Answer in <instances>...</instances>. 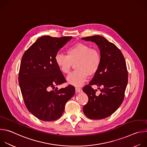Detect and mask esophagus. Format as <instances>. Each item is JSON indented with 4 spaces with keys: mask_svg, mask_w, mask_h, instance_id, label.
<instances>
[{
    "mask_svg": "<svg viewBox=\"0 0 147 147\" xmlns=\"http://www.w3.org/2000/svg\"><path fill=\"white\" fill-rule=\"evenodd\" d=\"M75 89H76V91L77 92H81L82 91V89L80 88H79V87H76Z\"/></svg>",
    "mask_w": 147,
    "mask_h": 147,
    "instance_id": "obj_1",
    "label": "esophagus"
}]
</instances>
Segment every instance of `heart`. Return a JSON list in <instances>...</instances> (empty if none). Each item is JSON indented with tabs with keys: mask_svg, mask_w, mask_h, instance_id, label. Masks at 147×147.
Instances as JSON below:
<instances>
[{
	"mask_svg": "<svg viewBox=\"0 0 147 147\" xmlns=\"http://www.w3.org/2000/svg\"><path fill=\"white\" fill-rule=\"evenodd\" d=\"M67 55L57 53L55 61L59 70L64 74L69 73L73 63H75L76 71L67 77L69 84L74 86H81L84 82L88 76L94 75L98 70L101 58L99 52L86 44L77 43L68 48Z\"/></svg>",
	"mask_w": 147,
	"mask_h": 147,
	"instance_id": "1",
	"label": "heart"
}]
</instances>
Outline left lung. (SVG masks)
<instances>
[{
  "label": "left lung",
  "instance_id": "left-lung-1",
  "mask_svg": "<svg viewBox=\"0 0 147 147\" xmlns=\"http://www.w3.org/2000/svg\"><path fill=\"white\" fill-rule=\"evenodd\" d=\"M81 39L95 42L101 58L98 71L89 85L82 89L88 97L83 112L91 119H102L112 115L123 101L128 82L126 63L120 49L103 36L94 35ZM93 85L103 87L99 96L95 95L96 90L91 87Z\"/></svg>",
  "mask_w": 147,
  "mask_h": 147
}]
</instances>
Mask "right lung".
Segmentation results:
<instances>
[{"instance_id":"1","label":"right lung","mask_w":147,"mask_h":147,"mask_svg":"<svg viewBox=\"0 0 147 147\" xmlns=\"http://www.w3.org/2000/svg\"><path fill=\"white\" fill-rule=\"evenodd\" d=\"M71 38L42 36L23 56L18 75L20 87L27 109L39 120L53 121L60 118L66 102L75 94V88L71 86L52 90L66 82L55 57Z\"/></svg>"}]
</instances>
